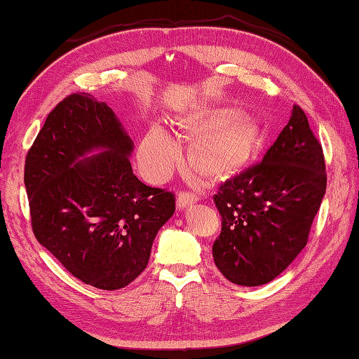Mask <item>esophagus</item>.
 <instances>
[{"mask_svg":"<svg viewBox=\"0 0 359 359\" xmlns=\"http://www.w3.org/2000/svg\"><path fill=\"white\" fill-rule=\"evenodd\" d=\"M197 202V196L191 193H180L177 196V208L179 210H185L189 205H193Z\"/></svg>","mask_w":359,"mask_h":359,"instance_id":"1","label":"esophagus"}]
</instances>
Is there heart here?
Listing matches in <instances>:
<instances>
[{"instance_id": "b5f03b06", "label": "heart", "mask_w": 359, "mask_h": 359, "mask_svg": "<svg viewBox=\"0 0 359 359\" xmlns=\"http://www.w3.org/2000/svg\"><path fill=\"white\" fill-rule=\"evenodd\" d=\"M236 111L219 108L189 117L184 128L199 135L191 144V160L208 175H226L250 157L257 142V128L248 118H234ZM179 158V147L163 128L152 126L140 143L139 160L152 182L165 180Z\"/></svg>"}]
</instances>
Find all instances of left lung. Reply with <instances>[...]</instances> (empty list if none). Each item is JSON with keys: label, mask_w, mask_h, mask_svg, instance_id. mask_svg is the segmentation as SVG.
<instances>
[{"label": "left lung", "mask_w": 359, "mask_h": 359, "mask_svg": "<svg viewBox=\"0 0 359 359\" xmlns=\"http://www.w3.org/2000/svg\"><path fill=\"white\" fill-rule=\"evenodd\" d=\"M325 187L323 147L294 104L262 162L226 180L215 196L222 231L212 257L220 273L243 287L279 276L307 245Z\"/></svg>", "instance_id": "obj_1"}]
</instances>
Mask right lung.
<instances>
[{
  "mask_svg": "<svg viewBox=\"0 0 359 359\" xmlns=\"http://www.w3.org/2000/svg\"><path fill=\"white\" fill-rule=\"evenodd\" d=\"M134 142L106 103L60 102L29 149L25 185L36 241L85 284L118 290L147 269L174 194L133 172Z\"/></svg>",
  "mask_w": 359,
  "mask_h": 359,
  "instance_id": "right-lung-1",
  "label": "right lung"
}]
</instances>
